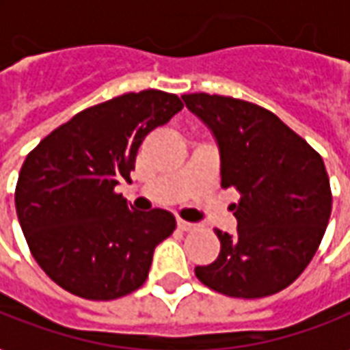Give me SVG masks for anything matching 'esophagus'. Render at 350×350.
I'll use <instances>...</instances> for the list:
<instances>
[{
  "instance_id": "obj_1",
  "label": "esophagus",
  "mask_w": 350,
  "mask_h": 350,
  "mask_svg": "<svg viewBox=\"0 0 350 350\" xmlns=\"http://www.w3.org/2000/svg\"><path fill=\"white\" fill-rule=\"evenodd\" d=\"M178 227H180L182 231H191V229H195V224H191V221H185V219H180V217H178Z\"/></svg>"
}]
</instances>
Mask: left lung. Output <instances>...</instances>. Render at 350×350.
Here are the masks:
<instances>
[{
	"mask_svg": "<svg viewBox=\"0 0 350 350\" xmlns=\"http://www.w3.org/2000/svg\"><path fill=\"white\" fill-rule=\"evenodd\" d=\"M219 150L237 233L216 229L221 250L195 275L219 294L256 299L290 286L309 265L328 227L332 191L324 161L275 113L231 96L183 94Z\"/></svg>",
	"mask_w": 350,
	"mask_h": 350,
	"instance_id": "8db88e82",
	"label": "left lung"
}]
</instances>
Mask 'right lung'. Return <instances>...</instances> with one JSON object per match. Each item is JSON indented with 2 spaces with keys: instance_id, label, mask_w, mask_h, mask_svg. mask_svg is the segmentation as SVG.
<instances>
[{
  "instance_id": "1",
  "label": "right lung",
  "mask_w": 350,
  "mask_h": 350,
  "mask_svg": "<svg viewBox=\"0 0 350 350\" xmlns=\"http://www.w3.org/2000/svg\"><path fill=\"white\" fill-rule=\"evenodd\" d=\"M183 107L163 90L83 109L26 157L14 206L39 267L72 294L107 301L138 290L153 252L176 229L163 208L138 212L117 195L142 140Z\"/></svg>"
}]
</instances>
